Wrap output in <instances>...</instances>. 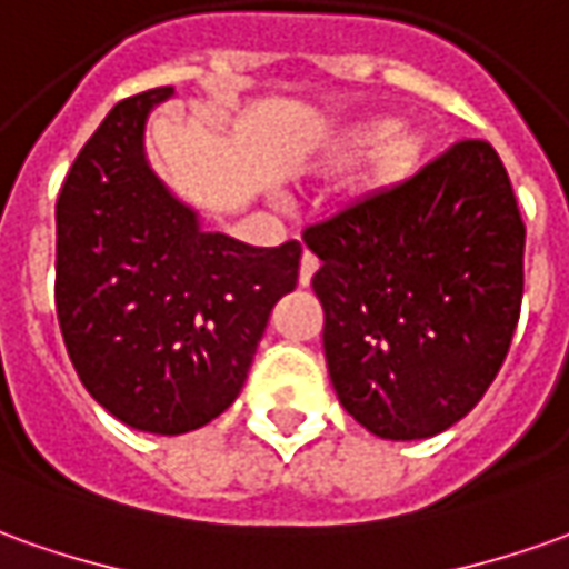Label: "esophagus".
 <instances>
[{"instance_id": "esophagus-1", "label": "esophagus", "mask_w": 569, "mask_h": 569, "mask_svg": "<svg viewBox=\"0 0 569 569\" xmlns=\"http://www.w3.org/2000/svg\"><path fill=\"white\" fill-rule=\"evenodd\" d=\"M317 268H320V261H317V256H311V252H305V256H301V268H298V283H301V286L311 283V277H313V271H317Z\"/></svg>"}]
</instances>
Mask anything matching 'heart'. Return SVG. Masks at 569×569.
<instances>
[{
  "label": "heart",
  "instance_id": "b5f03b06",
  "mask_svg": "<svg viewBox=\"0 0 569 569\" xmlns=\"http://www.w3.org/2000/svg\"><path fill=\"white\" fill-rule=\"evenodd\" d=\"M428 153V134L391 119L372 117L353 122L326 150V169H351L369 157L367 178L376 190H395L419 172Z\"/></svg>",
  "mask_w": 569,
  "mask_h": 569
}]
</instances>
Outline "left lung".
I'll return each mask as SVG.
<instances>
[{"label": "left lung", "instance_id": "8db88e82", "mask_svg": "<svg viewBox=\"0 0 569 569\" xmlns=\"http://www.w3.org/2000/svg\"><path fill=\"white\" fill-rule=\"evenodd\" d=\"M523 237L487 141L305 230L329 379L367 431L422 440L478 407L518 326Z\"/></svg>", "mask_w": 569, "mask_h": 569}]
</instances>
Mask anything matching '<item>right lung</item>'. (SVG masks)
<instances>
[{"label": "right lung", "instance_id": "right-lung-1", "mask_svg": "<svg viewBox=\"0 0 569 569\" xmlns=\"http://www.w3.org/2000/svg\"><path fill=\"white\" fill-rule=\"evenodd\" d=\"M172 86L119 101L67 172L54 308L79 379L119 422L188 435L237 400L301 246L206 230L150 169L144 129Z\"/></svg>", "mask_w": 569, "mask_h": 569}]
</instances>
